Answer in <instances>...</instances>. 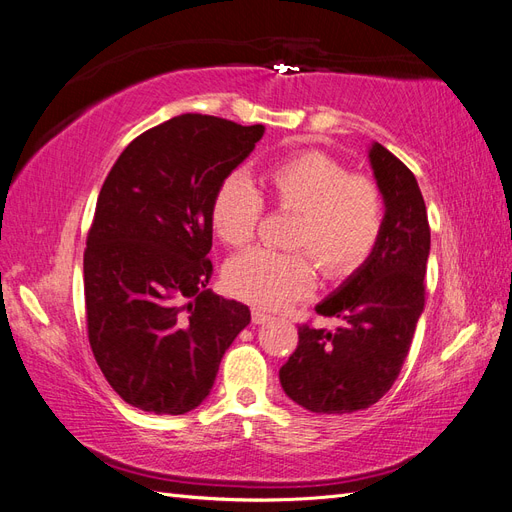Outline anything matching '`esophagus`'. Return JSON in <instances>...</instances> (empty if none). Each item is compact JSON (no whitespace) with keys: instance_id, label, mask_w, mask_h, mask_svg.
Returning <instances> with one entry per match:
<instances>
[{"instance_id":"34e87169","label":"esophagus","mask_w":512,"mask_h":512,"mask_svg":"<svg viewBox=\"0 0 512 512\" xmlns=\"http://www.w3.org/2000/svg\"><path fill=\"white\" fill-rule=\"evenodd\" d=\"M271 318V314H265L262 309H252V322L254 324H265Z\"/></svg>"}]
</instances>
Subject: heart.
<instances>
[{
    "label": "heart",
    "mask_w": 512,
    "mask_h": 512,
    "mask_svg": "<svg viewBox=\"0 0 512 512\" xmlns=\"http://www.w3.org/2000/svg\"><path fill=\"white\" fill-rule=\"evenodd\" d=\"M262 183L277 209L299 213L290 243L299 252L254 247L232 258L224 282L230 294L277 309L312 294L320 262L324 275L344 280L374 252L384 224V198L374 179L350 170L322 151H299L271 164ZM265 203L241 173L228 175L211 198L213 232L241 247L256 235Z\"/></svg>",
    "instance_id": "1"
}]
</instances>
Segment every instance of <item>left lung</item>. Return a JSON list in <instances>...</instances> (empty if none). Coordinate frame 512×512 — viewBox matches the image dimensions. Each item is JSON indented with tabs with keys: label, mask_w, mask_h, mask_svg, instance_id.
<instances>
[{
	"label": "left lung",
	"mask_w": 512,
	"mask_h": 512,
	"mask_svg": "<svg viewBox=\"0 0 512 512\" xmlns=\"http://www.w3.org/2000/svg\"><path fill=\"white\" fill-rule=\"evenodd\" d=\"M369 164L384 198V224L374 252L316 305L335 316V331L299 327V346L280 369L286 395L316 414H350L374 406L404 365L425 307L429 222L412 170L380 143Z\"/></svg>",
	"instance_id": "8db88e82"
}]
</instances>
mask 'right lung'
<instances>
[{"label": "right lung", "instance_id": "obj_1", "mask_svg": "<svg viewBox=\"0 0 512 512\" xmlns=\"http://www.w3.org/2000/svg\"><path fill=\"white\" fill-rule=\"evenodd\" d=\"M265 126L185 113L136 136L108 173L83 258L89 344L126 404L185 414L250 324L213 294L211 198Z\"/></svg>", "mask_w": 512, "mask_h": 512}]
</instances>
